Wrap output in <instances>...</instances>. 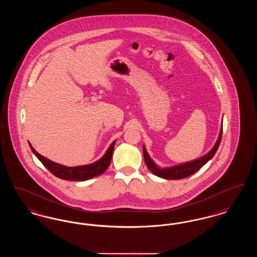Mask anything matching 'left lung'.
Returning a JSON list of instances; mask_svg holds the SVG:
<instances>
[{"label": "left lung", "instance_id": "left-lung-1", "mask_svg": "<svg viewBox=\"0 0 257 257\" xmlns=\"http://www.w3.org/2000/svg\"><path fill=\"white\" fill-rule=\"evenodd\" d=\"M221 135H222V126L220 127V134H219L216 144L205 155L201 156L200 158H197V159L193 160V161H189V162L182 163V164H178V165H175V166H171V167H160V166H158L149 156L146 147L143 146L145 162L147 164L148 170L151 171L153 174H155L156 176L161 177V178L169 179V180H177V179H182V178L189 177L190 175H192L196 171H199L207 162H209L210 160L214 157V155L216 154V152L219 148V146H220Z\"/></svg>", "mask_w": 257, "mask_h": 257}]
</instances>
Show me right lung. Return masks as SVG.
Wrapping results in <instances>:
<instances>
[{
  "mask_svg": "<svg viewBox=\"0 0 257 257\" xmlns=\"http://www.w3.org/2000/svg\"><path fill=\"white\" fill-rule=\"evenodd\" d=\"M114 145H115V141L111 143V145L107 149L105 154L94 163L84 165V166H78V167H66L61 164L55 163L51 160L45 158L44 156L40 155L38 152H37V150L32 147V145L29 142V146L31 147L33 153L37 156V159L44 165V167L50 172H52L55 176L61 179L69 180V181H86L105 172L110 166Z\"/></svg>",
  "mask_w": 257,
  "mask_h": 257,
  "instance_id": "right-lung-1",
  "label": "right lung"
}]
</instances>
